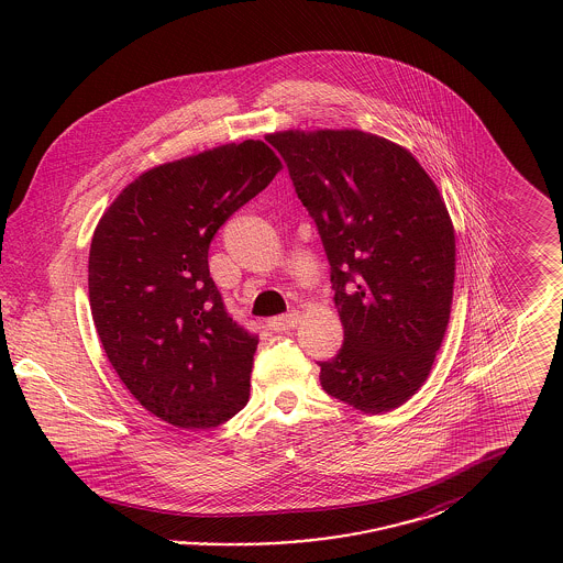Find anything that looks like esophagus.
Returning a JSON list of instances; mask_svg holds the SVG:
<instances>
[{
  "instance_id": "34e87169",
  "label": "esophagus",
  "mask_w": 563,
  "mask_h": 563,
  "mask_svg": "<svg viewBox=\"0 0 563 563\" xmlns=\"http://www.w3.org/2000/svg\"><path fill=\"white\" fill-rule=\"evenodd\" d=\"M299 322V312L291 310L289 314H283V317H274L269 319L268 327L269 331H276V333H283V331H291L297 327Z\"/></svg>"
}]
</instances>
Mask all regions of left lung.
Wrapping results in <instances>:
<instances>
[{
    "label": "left lung",
    "instance_id": "obj_1",
    "mask_svg": "<svg viewBox=\"0 0 563 563\" xmlns=\"http://www.w3.org/2000/svg\"><path fill=\"white\" fill-rule=\"evenodd\" d=\"M287 162L331 266L344 346L319 363L327 395L386 413L418 393L454 297L443 196L401 145L354 129L266 136Z\"/></svg>",
    "mask_w": 563,
    "mask_h": 563
}]
</instances>
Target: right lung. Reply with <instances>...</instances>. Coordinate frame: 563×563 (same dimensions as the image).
<instances>
[{
    "label": "right lung",
    "mask_w": 563,
    "mask_h": 563,
    "mask_svg": "<svg viewBox=\"0 0 563 563\" xmlns=\"http://www.w3.org/2000/svg\"><path fill=\"white\" fill-rule=\"evenodd\" d=\"M280 168L253 139L166 162L122 189L95 230L88 295L109 363L177 429H213L249 401L260 340L225 312L209 246Z\"/></svg>",
    "instance_id": "1"
}]
</instances>
